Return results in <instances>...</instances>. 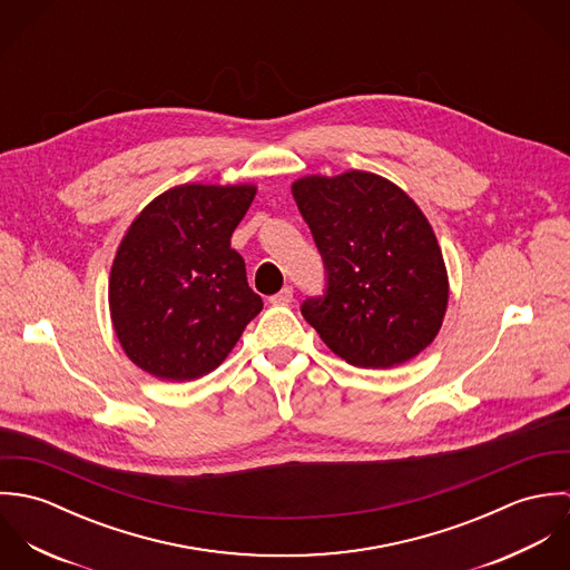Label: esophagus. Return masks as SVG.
I'll return each instance as SVG.
<instances>
[{
    "label": "esophagus",
    "mask_w": 570,
    "mask_h": 570,
    "mask_svg": "<svg viewBox=\"0 0 570 570\" xmlns=\"http://www.w3.org/2000/svg\"><path fill=\"white\" fill-rule=\"evenodd\" d=\"M294 301V292H292V287H283L278 294H274L272 298H269V303L272 305H289Z\"/></svg>",
    "instance_id": "obj_1"
}]
</instances>
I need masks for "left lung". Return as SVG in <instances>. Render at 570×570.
Instances as JSON below:
<instances>
[{
	"instance_id": "8db88e82",
	"label": "left lung",
	"mask_w": 570,
	"mask_h": 570,
	"mask_svg": "<svg viewBox=\"0 0 570 570\" xmlns=\"http://www.w3.org/2000/svg\"><path fill=\"white\" fill-rule=\"evenodd\" d=\"M292 193L326 265L325 296L305 301V321L353 366L419 355L443 325L450 281L416 202L371 170L305 175Z\"/></svg>"
}]
</instances>
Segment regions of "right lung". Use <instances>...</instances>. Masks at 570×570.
Returning a JSON list of instances; mask_svg holds the SVG:
<instances>
[{
    "label": "right lung",
    "instance_id": "obj_1",
    "mask_svg": "<svg viewBox=\"0 0 570 570\" xmlns=\"http://www.w3.org/2000/svg\"><path fill=\"white\" fill-rule=\"evenodd\" d=\"M254 184H179L127 228L109 274V314L125 355L164 382L199 380L263 309L230 237Z\"/></svg>",
    "mask_w": 570,
    "mask_h": 570
}]
</instances>
